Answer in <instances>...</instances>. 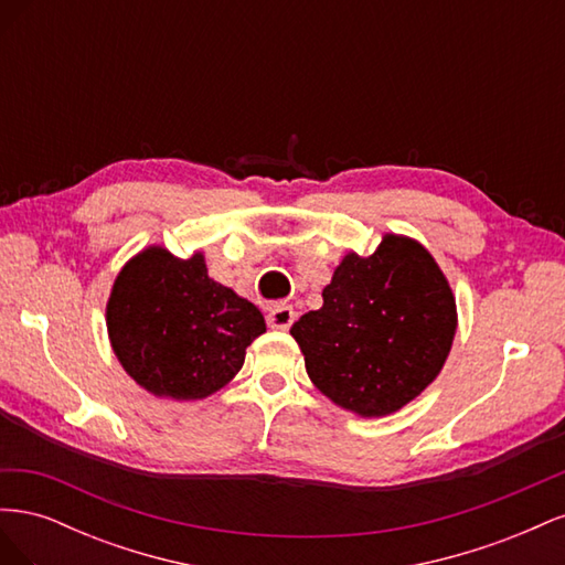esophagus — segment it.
<instances>
[{
  "label": "esophagus",
  "instance_id": "esophagus-1",
  "mask_svg": "<svg viewBox=\"0 0 565 565\" xmlns=\"http://www.w3.org/2000/svg\"><path fill=\"white\" fill-rule=\"evenodd\" d=\"M295 318H297V313L292 306H285V303L270 306V311L266 316L268 328H273V330H289V324L295 322Z\"/></svg>",
  "mask_w": 565,
  "mask_h": 565
}]
</instances>
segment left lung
I'll use <instances>...</instances> for the list:
<instances>
[{"instance_id": "1", "label": "left lung", "mask_w": 565, "mask_h": 565, "mask_svg": "<svg viewBox=\"0 0 565 565\" xmlns=\"http://www.w3.org/2000/svg\"><path fill=\"white\" fill-rule=\"evenodd\" d=\"M455 330V297L434 256L386 233L374 254L341 259L320 309L289 334L320 393L349 413L386 417L438 377Z\"/></svg>"}]
</instances>
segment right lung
I'll return each mask as SVG.
<instances>
[{
  "label": "right lung",
  "mask_w": 565,
  "mask_h": 565,
  "mask_svg": "<svg viewBox=\"0 0 565 565\" xmlns=\"http://www.w3.org/2000/svg\"><path fill=\"white\" fill-rule=\"evenodd\" d=\"M106 322L129 377L172 401H200L226 386L266 332L262 311L212 280L200 252L179 259L158 245L119 270Z\"/></svg>",
  "instance_id": "1"
}]
</instances>
